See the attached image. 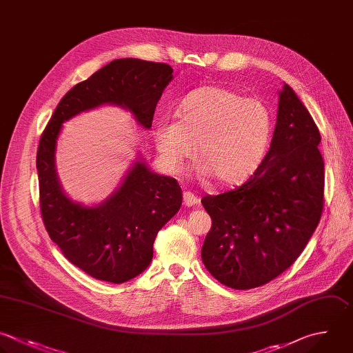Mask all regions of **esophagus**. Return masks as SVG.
<instances>
[{
    "instance_id": "obj_1",
    "label": "esophagus",
    "mask_w": 353,
    "mask_h": 353,
    "mask_svg": "<svg viewBox=\"0 0 353 353\" xmlns=\"http://www.w3.org/2000/svg\"><path fill=\"white\" fill-rule=\"evenodd\" d=\"M200 203V199L192 192H183V204L188 207H194Z\"/></svg>"
}]
</instances>
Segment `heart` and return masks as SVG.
Instances as JSON below:
<instances>
[{"label":"heart","mask_w":353,"mask_h":353,"mask_svg":"<svg viewBox=\"0 0 353 353\" xmlns=\"http://www.w3.org/2000/svg\"><path fill=\"white\" fill-rule=\"evenodd\" d=\"M175 116L161 119L153 132L163 164L179 172L199 143L201 172L222 185L240 183L261 167L274 131L268 105L222 87L193 91Z\"/></svg>","instance_id":"obj_1"}]
</instances>
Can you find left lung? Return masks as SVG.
Returning a JSON list of instances; mask_svg holds the SVG:
<instances>
[{"label":"left lung","mask_w":353,"mask_h":353,"mask_svg":"<svg viewBox=\"0 0 353 353\" xmlns=\"http://www.w3.org/2000/svg\"><path fill=\"white\" fill-rule=\"evenodd\" d=\"M319 142L312 116L284 84L273 138L261 167L243 185L201 199L212 221L201 259L219 283L234 290L263 285L303 251L324 205Z\"/></svg>","instance_id":"left-lung-1"}]
</instances>
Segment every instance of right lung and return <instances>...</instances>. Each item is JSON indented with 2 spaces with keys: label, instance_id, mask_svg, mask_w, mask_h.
<instances>
[{
  "label": "right lung",
  "instance_id": "obj_1",
  "mask_svg": "<svg viewBox=\"0 0 353 353\" xmlns=\"http://www.w3.org/2000/svg\"><path fill=\"white\" fill-rule=\"evenodd\" d=\"M172 80L167 63L117 59L76 84L58 103L39 143L37 172L44 226L65 256L90 276L124 283L142 273L153 258L159 230L179 211L182 190L175 178L137 163L120 189L102 205L72 203L55 172V146L62 123L103 103L130 109L152 127L157 102Z\"/></svg>",
  "mask_w": 353,
  "mask_h": 353
}]
</instances>
